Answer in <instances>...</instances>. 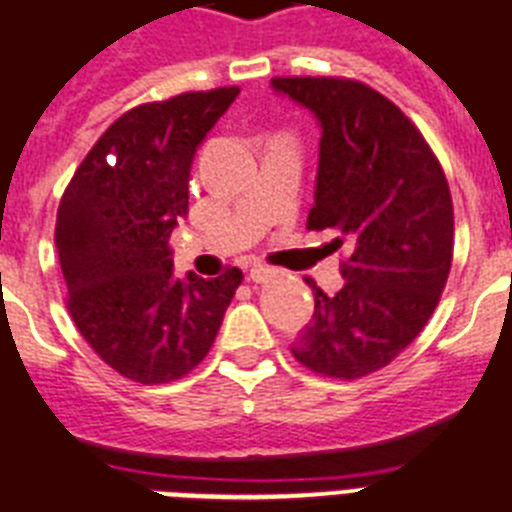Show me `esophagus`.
Masks as SVG:
<instances>
[{
    "instance_id": "obj_1",
    "label": "esophagus",
    "mask_w": 512,
    "mask_h": 512,
    "mask_svg": "<svg viewBox=\"0 0 512 512\" xmlns=\"http://www.w3.org/2000/svg\"><path fill=\"white\" fill-rule=\"evenodd\" d=\"M251 282H256V285H266V282H272V279L279 277L277 269H272V266H264V264H256L251 266Z\"/></svg>"
}]
</instances>
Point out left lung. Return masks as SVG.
Segmentation results:
<instances>
[{"label":"left lung","instance_id":"obj_1","mask_svg":"<svg viewBox=\"0 0 512 512\" xmlns=\"http://www.w3.org/2000/svg\"><path fill=\"white\" fill-rule=\"evenodd\" d=\"M279 93L321 121V163L310 230L349 246L344 287L313 279V318L292 357L339 381L386 368L425 329L453 261V199L443 165L396 103L352 77H274Z\"/></svg>","mask_w":512,"mask_h":512}]
</instances>
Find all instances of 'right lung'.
<instances>
[{"instance_id": "obj_1", "label": "right lung", "mask_w": 512, "mask_h": 512, "mask_svg": "<svg viewBox=\"0 0 512 512\" xmlns=\"http://www.w3.org/2000/svg\"><path fill=\"white\" fill-rule=\"evenodd\" d=\"M240 87L152 100L113 121L61 194L56 251L74 326L134 383L178 381L207 357L243 282L176 279L170 233L189 212L196 147Z\"/></svg>"}]
</instances>
